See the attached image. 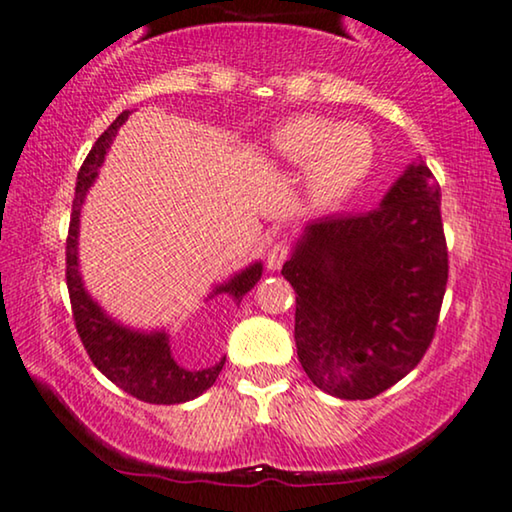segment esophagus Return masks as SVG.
<instances>
[{
  "label": "esophagus",
  "mask_w": 512,
  "mask_h": 512,
  "mask_svg": "<svg viewBox=\"0 0 512 512\" xmlns=\"http://www.w3.org/2000/svg\"><path fill=\"white\" fill-rule=\"evenodd\" d=\"M288 255H290V245L286 241L271 243V248L267 252V267L269 269H281V264L288 260Z\"/></svg>",
  "instance_id": "obj_1"
}]
</instances>
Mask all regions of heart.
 Masks as SVG:
<instances>
[{
	"instance_id": "1",
	"label": "heart",
	"mask_w": 512,
	"mask_h": 512,
	"mask_svg": "<svg viewBox=\"0 0 512 512\" xmlns=\"http://www.w3.org/2000/svg\"><path fill=\"white\" fill-rule=\"evenodd\" d=\"M269 148L281 163L304 167L307 189L319 203H335L357 189L375 158L366 127L321 115L288 118L271 132Z\"/></svg>"
}]
</instances>
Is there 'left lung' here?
Listing matches in <instances>:
<instances>
[{
    "label": "left lung",
    "mask_w": 512,
    "mask_h": 512,
    "mask_svg": "<svg viewBox=\"0 0 512 512\" xmlns=\"http://www.w3.org/2000/svg\"><path fill=\"white\" fill-rule=\"evenodd\" d=\"M442 193L411 165L368 215L307 226L281 274L295 290L304 373L340 399H373L420 364L449 281Z\"/></svg>",
    "instance_id": "1"
}]
</instances>
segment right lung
I'll use <instances>...</instances> for the list:
<instances>
[{"label": "right lung", "instance_id": "obj_1", "mask_svg": "<svg viewBox=\"0 0 512 512\" xmlns=\"http://www.w3.org/2000/svg\"><path fill=\"white\" fill-rule=\"evenodd\" d=\"M127 118L129 111H122L113 120V125L96 139L92 151L84 158L80 172H77L73 212H70L66 238V283L70 307H73L77 335H80L89 359L111 383L139 401H146V404H181V401L196 399L198 394L215 385L224 359L210 368H200V371L179 366L172 357L165 333L141 335L118 326L96 307L92 297L84 293L82 278L77 274V226H80L82 200L87 196L89 186L94 184L96 170L103 163L106 148L111 146L115 132ZM260 276L262 264H252L250 269L231 278L217 293H229L236 302H241L243 295L250 288H255Z\"/></svg>", "mask_w": 512, "mask_h": 512}]
</instances>
